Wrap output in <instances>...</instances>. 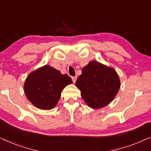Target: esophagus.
Masks as SVG:
<instances>
[{"label":"esophagus","mask_w":151,"mask_h":151,"mask_svg":"<svg viewBox=\"0 0 151 151\" xmlns=\"http://www.w3.org/2000/svg\"><path fill=\"white\" fill-rule=\"evenodd\" d=\"M71 79H72V80H73V83H75L76 81V80H77V77H76V76H73V77L71 78Z\"/></svg>","instance_id":"1"}]
</instances>
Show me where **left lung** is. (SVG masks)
<instances>
[{
  "label": "left lung",
  "instance_id": "left-lung-1",
  "mask_svg": "<svg viewBox=\"0 0 151 151\" xmlns=\"http://www.w3.org/2000/svg\"><path fill=\"white\" fill-rule=\"evenodd\" d=\"M76 85L88 106L100 109L106 106L115 98L120 82L113 68L92 61L83 67Z\"/></svg>",
  "mask_w": 151,
  "mask_h": 151
}]
</instances>
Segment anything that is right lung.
<instances>
[{
	"instance_id": "1",
	"label": "right lung",
	"mask_w": 151,
	"mask_h": 151,
	"mask_svg": "<svg viewBox=\"0 0 151 151\" xmlns=\"http://www.w3.org/2000/svg\"><path fill=\"white\" fill-rule=\"evenodd\" d=\"M71 78L49 65L31 73L24 83V93L28 100L37 108L53 109L60 100L61 92Z\"/></svg>"
}]
</instances>
